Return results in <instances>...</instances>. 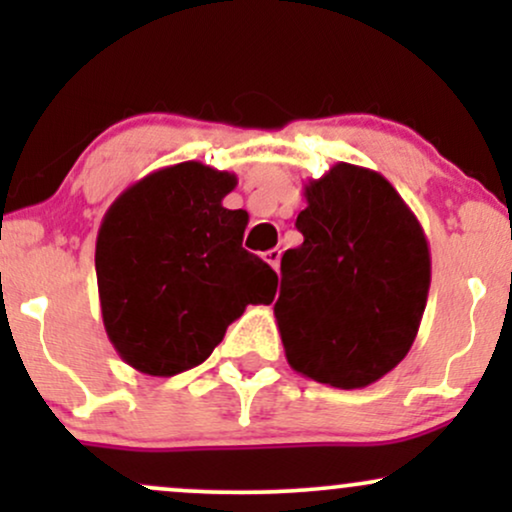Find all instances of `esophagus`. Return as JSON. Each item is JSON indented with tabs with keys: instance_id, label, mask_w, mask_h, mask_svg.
Here are the masks:
<instances>
[{
	"instance_id": "esophagus-1",
	"label": "esophagus",
	"mask_w": 512,
	"mask_h": 512,
	"mask_svg": "<svg viewBox=\"0 0 512 512\" xmlns=\"http://www.w3.org/2000/svg\"><path fill=\"white\" fill-rule=\"evenodd\" d=\"M264 262L269 264V267L274 269V272H279V262H281V250H267L264 252Z\"/></svg>"
}]
</instances>
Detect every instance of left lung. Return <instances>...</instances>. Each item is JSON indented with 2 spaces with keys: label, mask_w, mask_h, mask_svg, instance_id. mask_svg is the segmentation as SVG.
I'll return each instance as SVG.
<instances>
[{
  "label": "left lung",
  "mask_w": 512,
  "mask_h": 512,
  "mask_svg": "<svg viewBox=\"0 0 512 512\" xmlns=\"http://www.w3.org/2000/svg\"><path fill=\"white\" fill-rule=\"evenodd\" d=\"M298 248L281 257L274 303L296 373L358 390L409 354L431 286L424 228L378 170L334 163L303 187Z\"/></svg>",
  "instance_id": "1"
}]
</instances>
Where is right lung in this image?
I'll list each match as a JSON object with an SVG mask.
<instances>
[{
    "mask_svg": "<svg viewBox=\"0 0 512 512\" xmlns=\"http://www.w3.org/2000/svg\"><path fill=\"white\" fill-rule=\"evenodd\" d=\"M238 185L199 161L154 170L105 211L96 240L103 325L127 366L170 378L207 361L248 305H269L276 274L243 248Z\"/></svg>",
    "mask_w": 512,
    "mask_h": 512,
    "instance_id": "add662e5",
    "label": "right lung"
}]
</instances>
